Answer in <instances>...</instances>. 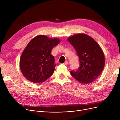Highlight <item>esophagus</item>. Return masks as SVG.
Wrapping results in <instances>:
<instances>
[{"instance_id": "obj_1", "label": "esophagus", "mask_w": 120, "mask_h": 120, "mask_svg": "<svg viewBox=\"0 0 120 120\" xmlns=\"http://www.w3.org/2000/svg\"><path fill=\"white\" fill-rule=\"evenodd\" d=\"M68 64V62L67 61H65V62H64V65H67Z\"/></svg>"}]
</instances>
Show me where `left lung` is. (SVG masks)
I'll return each mask as SVG.
<instances>
[{
  "mask_svg": "<svg viewBox=\"0 0 120 120\" xmlns=\"http://www.w3.org/2000/svg\"><path fill=\"white\" fill-rule=\"evenodd\" d=\"M79 56L80 67L72 71V76L82 84L92 83L99 76L105 67L104 52L96 41L84 34H75L68 38Z\"/></svg>",
  "mask_w": 120,
  "mask_h": 120,
  "instance_id": "1",
  "label": "left lung"
}]
</instances>
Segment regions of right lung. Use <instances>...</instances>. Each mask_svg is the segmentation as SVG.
Returning <instances> with one entry per match:
<instances>
[{"mask_svg": "<svg viewBox=\"0 0 120 120\" xmlns=\"http://www.w3.org/2000/svg\"><path fill=\"white\" fill-rule=\"evenodd\" d=\"M60 43L58 38L44 35L35 36L21 54L19 66L23 76L34 83H41L52 75L56 65L52 49Z\"/></svg>", "mask_w": 120, "mask_h": 120, "instance_id": "add662e5", "label": "right lung"}]
</instances>
